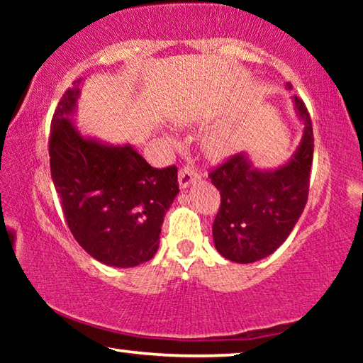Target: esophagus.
<instances>
[{"label":"esophagus","instance_id":"34e87169","mask_svg":"<svg viewBox=\"0 0 363 363\" xmlns=\"http://www.w3.org/2000/svg\"><path fill=\"white\" fill-rule=\"evenodd\" d=\"M200 179V173L199 169L190 167V164H186V167H182L179 171V186L182 189H187L190 184H194Z\"/></svg>","mask_w":363,"mask_h":363}]
</instances>
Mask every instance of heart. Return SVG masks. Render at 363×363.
Instances as JSON below:
<instances>
[{"label":"heart","mask_w":363,"mask_h":363,"mask_svg":"<svg viewBox=\"0 0 363 363\" xmlns=\"http://www.w3.org/2000/svg\"><path fill=\"white\" fill-rule=\"evenodd\" d=\"M206 144H208V149H210L213 153L225 155V153H229L235 149L237 140L230 131L219 130V131L211 133L210 136H208Z\"/></svg>","instance_id":"b5f03b06"}]
</instances>
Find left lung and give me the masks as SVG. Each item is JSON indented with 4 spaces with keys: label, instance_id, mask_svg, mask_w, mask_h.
Wrapping results in <instances>:
<instances>
[{
    "label": "left lung",
    "instance_id": "1",
    "mask_svg": "<svg viewBox=\"0 0 363 363\" xmlns=\"http://www.w3.org/2000/svg\"><path fill=\"white\" fill-rule=\"evenodd\" d=\"M293 101L304 121V134L290 162L274 171H261L251 167L245 153H237L210 173L220 194L213 223L214 247L225 259L248 264L272 255L304 211L314 133L304 102L298 96Z\"/></svg>",
    "mask_w": 363,
    "mask_h": 363
}]
</instances>
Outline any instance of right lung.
Here are the masks:
<instances>
[{
	"mask_svg": "<svg viewBox=\"0 0 363 363\" xmlns=\"http://www.w3.org/2000/svg\"><path fill=\"white\" fill-rule=\"evenodd\" d=\"M78 94L75 84L60 97L49 136L51 176L67 225L94 259L136 267L157 253L164 213L179 194L177 168H152L131 145L83 138L70 120Z\"/></svg>",
	"mask_w": 363,
	"mask_h": 363,
	"instance_id": "add662e5",
	"label": "right lung"
}]
</instances>
